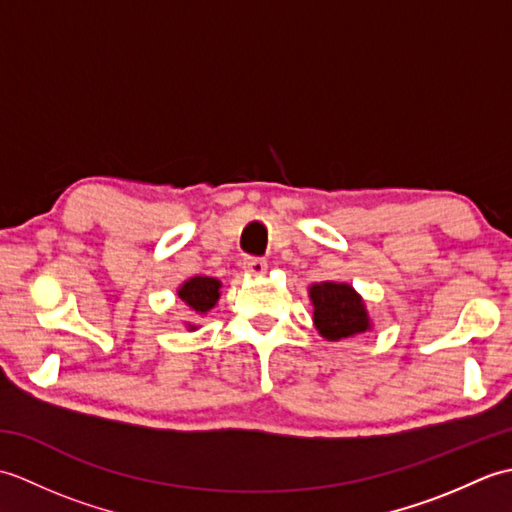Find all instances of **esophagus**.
<instances>
[{
  "label": "esophagus",
  "mask_w": 512,
  "mask_h": 512,
  "mask_svg": "<svg viewBox=\"0 0 512 512\" xmlns=\"http://www.w3.org/2000/svg\"><path fill=\"white\" fill-rule=\"evenodd\" d=\"M242 268L246 270L248 275H255V277H259V275H264L266 270H268V264H266V259H259V257H246L244 259V264H242Z\"/></svg>",
  "instance_id": "34e87169"
}]
</instances>
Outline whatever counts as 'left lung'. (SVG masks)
Masks as SVG:
<instances>
[{"label":"left lung","instance_id":"1","mask_svg":"<svg viewBox=\"0 0 512 512\" xmlns=\"http://www.w3.org/2000/svg\"><path fill=\"white\" fill-rule=\"evenodd\" d=\"M310 301L314 306V328L323 339L343 341L372 330L365 301L350 284H336V281L312 284Z\"/></svg>","mask_w":512,"mask_h":512}]
</instances>
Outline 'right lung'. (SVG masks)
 <instances>
[{"instance_id":"1","label":"right lung","mask_w":512,"mask_h":512,"mask_svg":"<svg viewBox=\"0 0 512 512\" xmlns=\"http://www.w3.org/2000/svg\"><path fill=\"white\" fill-rule=\"evenodd\" d=\"M220 288L222 284L213 277H191L178 288V297L195 317H204L220 299ZM189 330H198V325L189 323Z\"/></svg>"}]
</instances>
